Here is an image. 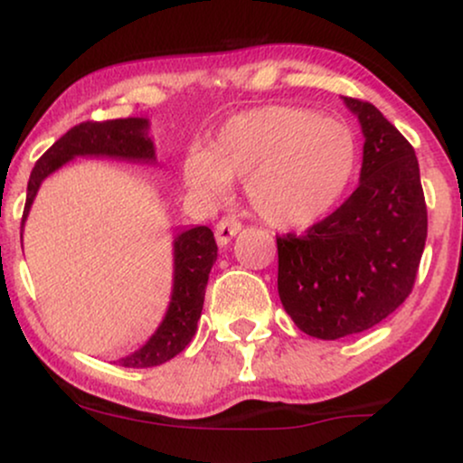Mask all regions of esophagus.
I'll list each match as a JSON object with an SVG mask.
<instances>
[{"instance_id":"esophagus-1","label":"esophagus","mask_w":463,"mask_h":463,"mask_svg":"<svg viewBox=\"0 0 463 463\" xmlns=\"http://www.w3.org/2000/svg\"><path fill=\"white\" fill-rule=\"evenodd\" d=\"M239 231H241V222L232 218V215H224V218L215 224V239H218V245L226 248L228 241H231Z\"/></svg>"}]
</instances>
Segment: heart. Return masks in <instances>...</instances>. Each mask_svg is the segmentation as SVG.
<instances>
[{
	"label": "heart",
	"instance_id": "obj_1",
	"mask_svg": "<svg viewBox=\"0 0 463 463\" xmlns=\"http://www.w3.org/2000/svg\"><path fill=\"white\" fill-rule=\"evenodd\" d=\"M354 130L344 119L292 104H267L226 121L207 151L184 164L192 188L222 192L245 179L250 207L269 226L303 231L320 222L354 177Z\"/></svg>",
	"mask_w": 463,
	"mask_h": 463
}]
</instances>
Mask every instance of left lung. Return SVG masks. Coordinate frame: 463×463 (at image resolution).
Instances as JSON below:
<instances>
[{
	"mask_svg": "<svg viewBox=\"0 0 463 463\" xmlns=\"http://www.w3.org/2000/svg\"><path fill=\"white\" fill-rule=\"evenodd\" d=\"M359 117V188L306 235L278 237V292L307 335L337 339L393 314L417 279L427 207L412 145L373 104L344 98Z\"/></svg>",
	"mask_w": 463,
	"mask_h": 463,
	"instance_id": "obj_1",
	"label": "left lung"
}]
</instances>
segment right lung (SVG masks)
Returning <instances> with one entry per match:
<instances>
[{"instance_id":"add662e5","label":"right lung","mask_w":463,"mask_h":463,"mask_svg":"<svg viewBox=\"0 0 463 463\" xmlns=\"http://www.w3.org/2000/svg\"><path fill=\"white\" fill-rule=\"evenodd\" d=\"M147 119L128 117V119L83 121L70 128L63 137L52 143L36 162L27 184V201L23 212L21 228L38 194L40 184L52 171L63 166L76 156H107L130 162H156L154 143L147 137ZM218 259V245L209 226H194L175 239V284L168 312L162 325L149 337V342L132 354L113 361L121 367H156L171 361L192 342L198 318L203 312L204 286L209 271Z\"/></svg>"}]
</instances>
